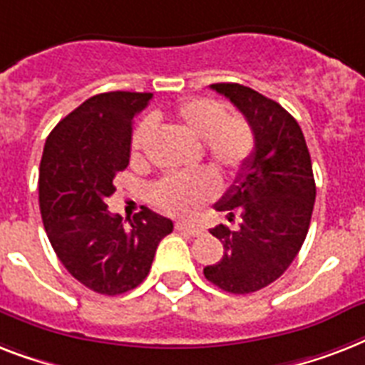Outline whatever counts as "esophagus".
<instances>
[{
  "label": "esophagus",
  "mask_w": 365,
  "mask_h": 365,
  "mask_svg": "<svg viewBox=\"0 0 365 365\" xmlns=\"http://www.w3.org/2000/svg\"><path fill=\"white\" fill-rule=\"evenodd\" d=\"M175 228L179 230V232L190 233V235H194V237H200V235H203V232H205V230L201 228L200 224H194V222H177L175 224Z\"/></svg>",
  "instance_id": "obj_1"
}]
</instances>
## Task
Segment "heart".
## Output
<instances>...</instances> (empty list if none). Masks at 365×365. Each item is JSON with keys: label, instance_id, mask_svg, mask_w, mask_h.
I'll use <instances>...</instances> for the list:
<instances>
[{"label": "heart", "instance_id": "obj_1", "mask_svg": "<svg viewBox=\"0 0 365 365\" xmlns=\"http://www.w3.org/2000/svg\"><path fill=\"white\" fill-rule=\"evenodd\" d=\"M186 133L203 143L205 154L222 173L235 175L247 165L256 147L255 130L247 118L230 116L226 107L211 98H190L171 110ZM153 120H143L132 137V160L139 164L153 135ZM218 192V177L209 168L169 173L153 186L154 205L171 215H188Z\"/></svg>", "mask_w": 365, "mask_h": 365}]
</instances>
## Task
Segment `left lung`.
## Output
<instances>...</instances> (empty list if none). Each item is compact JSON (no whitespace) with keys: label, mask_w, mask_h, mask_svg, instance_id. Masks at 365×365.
I'll list each match as a JSON object with an SVG mask.
<instances>
[{"label":"left lung","mask_w":365,"mask_h":365,"mask_svg":"<svg viewBox=\"0 0 365 365\" xmlns=\"http://www.w3.org/2000/svg\"><path fill=\"white\" fill-rule=\"evenodd\" d=\"M245 115L256 147L217 211L237 218V230L218 224L211 233L224 245L220 262L203 267L215 287L230 294L262 290L288 269L307 237L313 215V165L302 128L287 109L235 83L211 84Z\"/></svg>","instance_id":"left-lung-1"}]
</instances>
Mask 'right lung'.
Returning <instances> with one entry per match:
<instances>
[{
    "label": "right lung",
    "mask_w": 365,
    "mask_h": 365,
    "mask_svg": "<svg viewBox=\"0 0 365 365\" xmlns=\"http://www.w3.org/2000/svg\"><path fill=\"white\" fill-rule=\"evenodd\" d=\"M153 94L105 92L71 110L46 137L39 207L52 249L90 290L118 296L139 287L173 222L143 207L130 228L107 211L113 180L130 164L132 124Z\"/></svg>",
    "instance_id": "1"
}]
</instances>
